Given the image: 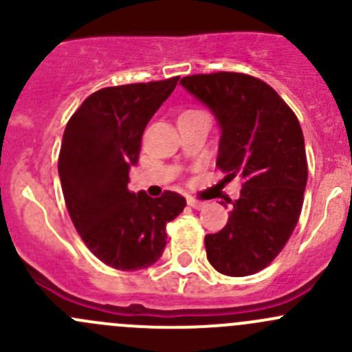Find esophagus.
Segmentation results:
<instances>
[{
  "label": "esophagus",
  "instance_id": "1",
  "mask_svg": "<svg viewBox=\"0 0 352 352\" xmlns=\"http://www.w3.org/2000/svg\"><path fill=\"white\" fill-rule=\"evenodd\" d=\"M187 204H189L190 208H194V209H202V208H204V206H206V202L196 201V199L189 197V199H187Z\"/></svg>",
  "mask_w": 352,
  "mask_h": 352
}]
</instances>
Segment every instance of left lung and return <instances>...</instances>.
<instances>
[{
	"label": "left lung",
	"mask_w": 352,
	"mask_h": 352,
	"mask_svg": "<svg viewBox=\"0 0 352 352\" xmlns=\"http://www.w3.org/2000/svg\"><path fill=\"white\" fill-rule=\"evenodd\" d=\"M180 85L218 122V168L243 180L225 228L206 235L208 261L233 278L255 274L285 248L300 218L308 179L300 122L276 90L248 74H194Z\"/></svg>",
	"instance_id": "8db88e82"
}]
</instances>
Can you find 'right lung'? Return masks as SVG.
Wrapping results in <instances>:
<instances>
[{"instance_id": "add662e5", "label": "right lung", "mask_w": 352, "mask_h": 352, "mask_svg": "<svg viewBox=\"0 0 352 352\" xmlns=\"http://www.w3.org/2000/svg\"><path fill=\"white\" fill-rule=\"evenodd\" d=\"M179 76L120 85L91 94L73 113L63 134L59 179L71 221L95 257L119 271H140L162 257L166 223L186 199L127 189L140 158L141 136Z\"/></svg>"}]
</instances>
